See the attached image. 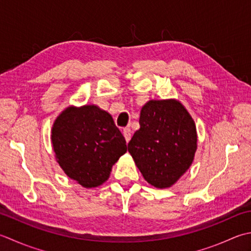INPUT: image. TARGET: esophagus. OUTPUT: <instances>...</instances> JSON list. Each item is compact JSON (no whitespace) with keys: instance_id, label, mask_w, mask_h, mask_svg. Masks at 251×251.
<instances>
[{"instance_id":"1","label":"esophagus","mask_w":251,"mask_h":251,"mask_svg":"<svg viewBox=\"0 0 251 251\" xmlns=\"http://www.w3.org/2000/svg\"><path fill=\"white\" fill-rule=\"evenodd\" d=\"M123 135H124L126 141L128 142L131 138V130L130 128H124V130H123Z\"/></svg>"}]
</instances>
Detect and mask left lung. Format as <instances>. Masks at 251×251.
Instances as JSON below:
<instances>
[{
	"instance_id": "8db88e82",
	"label": "left lung",
	"mask_w": 251,
	"mask_h": 251,
	"mask_svg": "<svg viewBox=\"0 0 251 251\" xmlns=\"http://www.w3.org/2000/svg\"><path fill=\"white\" fill-rule=\"evenodd\" d=\"M139 124L128 144L129 153L150 185L171 187L194 161L195 122L179 101L169 99L147 102L141 107Z\"/></svg>"
}]
</instances>
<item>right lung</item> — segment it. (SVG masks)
<instances>
[{"instance_id":"1","label":"right lung","mask_w":251,"mask_h":251,"mask_svg":"<svg viewBox=\"0 0 251 251\" xmlns=\"http://www.w3.org/2000/svg\"><path fill=\"white\" fill-rule=\"evenodd\" d=\"M51 140L64 173L85 188L106 181L127 151L112 116L93 104L66 107L54 122Z\"/></svg>"}]
</instances>
